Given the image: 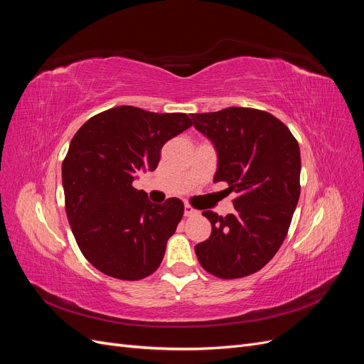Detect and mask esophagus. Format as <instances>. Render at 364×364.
Instances as JSON below:
<instances>
[{
  "label": "esophagus",
  "instance_id": "34e87169",
  "mask_svg": "<svg viewBox=\"0 0 364 364\" xmlns=\"http://www.w3.org/2000/svg\"><path fill=\"white\" fill-rule=\"evenodd\" d=\"M183 215H185V217H194V215H197V211H196V209H194L193 206L185 205V208H183Z\"/></svg>",
  "mask_w": 364,
  "mask_h": 364
}]
</instances>
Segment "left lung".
Here are the masks:
<instances>
[{
  "label": "left lung",
  "instance_id": "1",
  "mask_svg": "<svg viewBox=\"0 0 364 364\" xmlns=\"http://www.w3.org/2000/svg\"><path fill=\"white\" fill-rule=\"evenodd\" d=\"M191 119L217 151L214 182L238 194L234 214L203 213L213 232L196 255L214 277H247L266 266L289 232L301 194L299 144L282 121L258 109L226 107Z\"/></svg>",
  "mask_w": 364,
  "mask_h": 364
}]
</instances>
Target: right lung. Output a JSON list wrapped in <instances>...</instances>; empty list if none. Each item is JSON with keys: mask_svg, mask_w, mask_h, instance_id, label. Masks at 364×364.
<instances>
[{"mask_svg": "<svg viewBox=\"0 0 364 364\" xmlns=\"http://www.w3.org/2000/svg\"><path fill=\"white\" fill-rule=\"evenodd\" d=\"M190 126L186 114L118 106L87 119L71 139L62 164L68 222L85 258L107 277L138 281L159 267L183 203H151L132 182L155 170L162 146Z\"/></svg>", "mask_w": 364, "mask_h": 364, "instance_id": "right-lung-1", "label": "right lung"}]
</instances>
